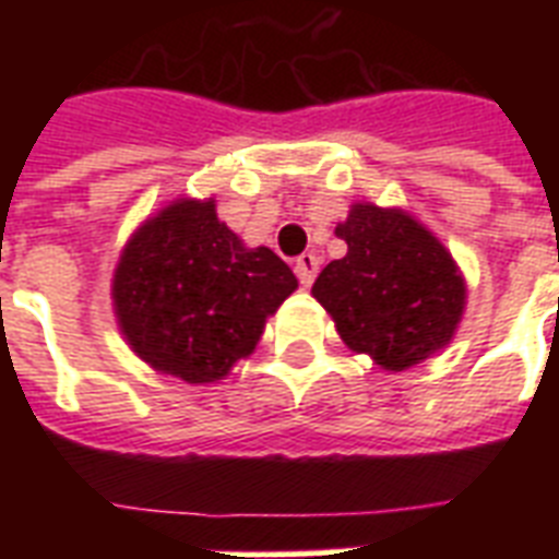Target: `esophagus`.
Here are the masks:
<instances>
[{
  "label": "esophagus",
  "instance_id": "1",
  "mask_svg": "<svg viewBox=\"0 0 559 559\" xmlns=\"http://www.w3.org/2000/svg\"><path fill=\"white\" fill-rule=\"evenodd\" d=\"M316 272H319V258L313 252H305L296 261V275L301 281V287H310L316 281Z\"/></svg>",
  "mask_w": 559,
  "mask_h": 559
}]
</instances>
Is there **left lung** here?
I'll return each instance as SVG.
<instances>
[{
  "instance_id": "1",
  "label": "left lung",
  "mask_w": 559,
  "mask_h": 559,
  "mask_svg": "<svg viewBox=\"0 0 559 559\" xmlns=\"http://www.w3.org/2000/svg\"><path fill=\"white\" fill-rule=\"evenodd\" d=\"M336 237L348 254L319 272L313 298L350 350L385 371H406L450 345L467 284L424 223L400 209L354 202Z\"/></svg>"
}]
</instances>
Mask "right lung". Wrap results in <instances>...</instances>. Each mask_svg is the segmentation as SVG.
<instances>
[{
    "instance_id": "obj_1",
    "label": "right lung",
    "mask_w": 559,
    "mask_h": 559,
    "mask_svg": "<svg viewBox=\"0 0 559 559\" xmlns=\"http://www.w3.org/2000/svg\"><path fill=\"white\" fill-rule=\"evenodd\" d=\"M298 287L278 254L219 223L214 200H174L127 240L112 307L139 359L186 382L223 380Z\"/></svg>"
}]
</instances>
